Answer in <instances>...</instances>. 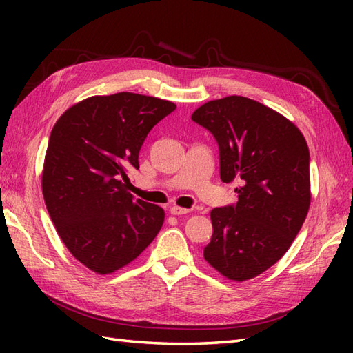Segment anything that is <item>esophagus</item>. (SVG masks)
Here are the masks:
<instances>
[{
  "mask_svg": "<svg viewBox=\"0 0 353 353\" xmlns=\"http://www.w3.org/2000/svg\"><path fill=\"white\" fill-rule=\"evenodd\" d=\"M170 214L171 215H186V214H190V209H185L181 206H171Z\"/></svg>",
  "mask_w": 353,
  "mask_h": 353,
  "instance_id": "obj_1",
  "label": "esophagus"
}]
</instances>
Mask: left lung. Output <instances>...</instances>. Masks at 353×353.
Returning <instances> with one entry per match:
<instances>
[{"label": "left lung", "instance_id": "8db88e82", "mask_svg": "<svg viewBox=\"0 0 353 353\" xmlns=\"http://www.w3.org/2000/svg\"><path fill=\"white\" fill-rule=\"evenodd\" d=\"M191 119L219 144L221 181L241 183L235 205L211 211L203 256L228 279H252L283 256L308 214V145L287 118L245 97L208 101Z\"/></svg>", "mask_w": 353, "mask_h": 353}]
</instances>
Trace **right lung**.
I'll list each match as a JSON object with an SVG mask.
<instances>
[{
	"instance_id": "add662e5",
	"label": "right lung",
	"mask_w": 353,
	"mask_h": 353,
	"mask_svg": "<svg viewBox=\"0 0 353 353\" xmlns=\"http://www.w3.org/2000/svg\"><path fill=\"white\" fill-rule=\"evenodd\" d=\"M176 104L118 92L74 104L57 119L45 154L42 192L66 249L95 273L108 274L147 249L163 209L125 191L127 170L139 168L147 134Z\"/></svg>"
}]
</instances>
